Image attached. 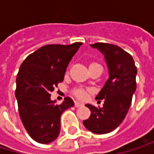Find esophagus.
<instances>
[{
	"label": "esophagus",
	"mask_w": 154,
	"mask_h": 154,
	"mask_svg": "<svg viewBox=\"0 0 154 154\" xmlns=\"http://www.w3.org/2000/svg\"><path fill=\"white\" fill-rule=\"evenodd\" d=\"M80 106H83V103H79V102H76L75 103V107H80Z\"/></svg>",
	"instance_id": "obj_1"
}]
</instances>
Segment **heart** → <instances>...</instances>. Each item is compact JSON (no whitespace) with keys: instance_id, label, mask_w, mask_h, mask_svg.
I'll return each mask as SVG.
<instances>
[{"instance_id":"1","label":"heart","mask_w":154,"mask_h":154,"mask_svg":"<svg viewBox=\"0 0 154 154\" xmlns=\"http://www.w3.org/2000/svg\"><path fill=\"white\" fill-rule=\"evenodd\" d=\"M93 64H98L96 62H92L89 66L93 65ZM74 94L77 96L78 99H85L86 97V91L83 88H77L74 90Z\"/></svg>"}]
</instances>
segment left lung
Listing matches in <instances>:
<instances>
[{
  "instance_id": "obj_1",
  "label": "left lung",
  "mask_w": 154,
  "mask_h": 154,
  "mask_svg": "<svg viewBox=\"0 0 154 154\" xmlns=\"http://www.w3.org/2000/svg\"><path fill=\"white\" fill-rule=\"evenodd\" d=\"M91 46L104 55L109 77L96 96V100L104 101L103 107L86 104L91 115L83 124L89 131L103 135L116 129L124 120L137 89V69L133 57L118 45L96 43Z\"/></svg>"
}]
</instances>
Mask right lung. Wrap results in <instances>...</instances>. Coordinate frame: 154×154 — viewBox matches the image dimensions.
<instances>
[{
  "label": "right lung",
  "mask_w": 154,
  "mask_h": 154,
  "mask_svg": "<svg viewBox=\"0 0 154 154\" xmlns=\"http://www.w3.org/2000/svg\"><path fill=\"white\" fill-rule=\"evenodd\" d=\"M81 45H45L29 54L19 68L15 91L18 113L26 130L37 143H49L57 138L61 114L74 106L69 97L55 104L51 93L63 81L67 67Z\"/></svg>",
  "instance_id": "1"
}]
</instances>
